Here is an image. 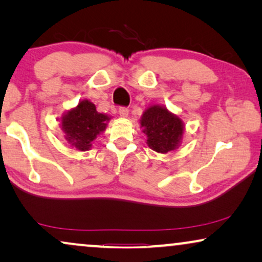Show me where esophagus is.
Wrapping results in <instances>:
<instances>
[{
  "instance_id": "1",
  "label": "esophagus",
  "mask_w": 262,
  "mask_h": 262,
  "mask_svg": "<svg viewBox=\"0 0 262 262\" xmlns=\"http://www.w3.org/2000/svg\"><path fill=\"white\" fill-rule=\"evenodd\" d=\"M119 114H120V117L126 118L128 116V108H126V107H120Z\"/></svg>"
}]
</instances>
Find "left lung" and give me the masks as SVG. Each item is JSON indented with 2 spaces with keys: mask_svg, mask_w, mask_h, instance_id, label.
<instances>
[{
  "mask_svg": "<svg viewBox=\"0 0 262 262\" xmlns=\"http://www.w3.org/2000/svg\"><path fill=\"white\" fill-rule=\"evenodd\" d=\"M141 125L148 137L149 148L166 154L180 145L184 135V124L180 118L170 113L166 107L150 106L143 113Z\"/></svg>",
  "mask_w": 262,
  "mask_h": 262,
  "instance_id": "8db88e82",
  "label": "left lung"
}]
</instances>
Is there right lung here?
<instances>
[{"label": "right lung", "instance_id": "right-lung-1", "mask_svg": "<svg viewBox=\"0 0 262 262\" xmlns=\"http://www.w3.org/2000/svg\"><path fill=\"white\" fill-rule=\"evenodd\" d=\"M110 119L108 116L96 111L94 103L83 100L76 108L70 110L62 117V130L69 144L81 151H85L92 148V142L96 136L105 131Z\"/></svg>", "mask_w": 262, "mask_h": 262}]
</instances>
